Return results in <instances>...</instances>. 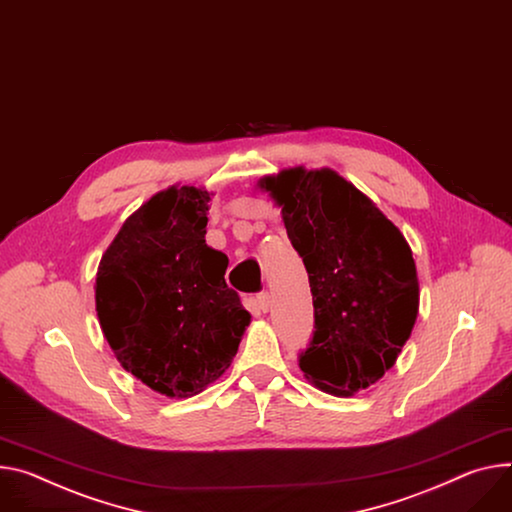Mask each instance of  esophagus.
<instances>
[{
  "label": "esophagus",
  "instance_id": "esophagus-1",
  "mask_svg": "<svg viewBox=\"0 0 512 512\" xmlns=\"http://www.w3.org/2000/svg\"><path fill=\"white\" fill-rule=\"evenodd\" d=\"M255 304H257V308H259L261 312H267V310H269V304H271L269 294H267V292L257 294V296H255Z\"/></svg>",
  "mask_w": 512,
  "mask_h": 512
}]
</instances>
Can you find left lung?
<instances>
[{"instance_id":"1","label":"left lung","mask_w":512,"mask_h":512,"mask_svg":"<svg viewBox=\"0 0 512 512\" xmlns=\"http://www.w3.org/2000/svg\"><path fill=\"white\" fill-rule=\"evenodd\" d=\"M304 261L314 331L298 355L322 392L353 396L394 365L418 314V280L402 232L333 169L263 177Z\"/></svg>"}]
</instances>
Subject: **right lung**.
<instances>
[{
	"label": "right lung",
	"instance_id": "add662e5",
	"mask_svg": "<svg viewBox=\"0 0 512 512\" xmlns=\"http://www.w3.org/2000/svg\"><path fill=\"white\" fill-rule=\"evenodd\" d=\"M210 194H155L120 228L96 277L100 327L116 359L151 390L190 398L218 380L251 322L206 245Z\"/></svg>",
	"mask_w": 512,
	"mask_h": 512
}]
</instances>
